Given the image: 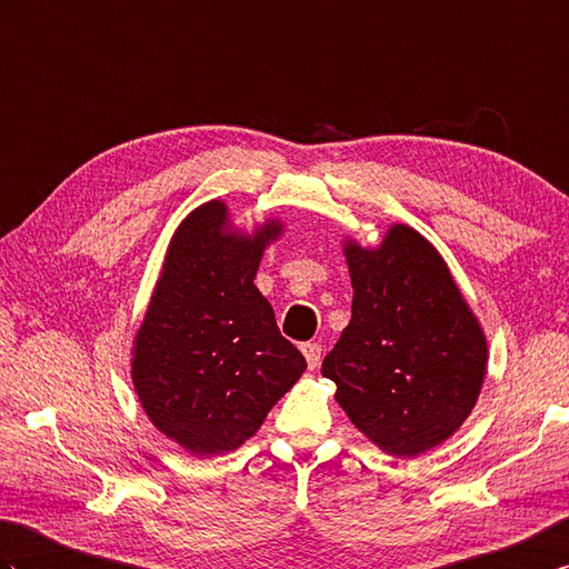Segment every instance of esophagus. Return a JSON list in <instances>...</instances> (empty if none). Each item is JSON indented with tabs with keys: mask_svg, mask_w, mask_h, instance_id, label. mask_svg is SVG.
<instances>
[{
	"mask_svg": "<svg viewBox=\"0 0 569 569\" xmlns=\"http://www.w3.org/2000/svg\"><path fill=\"white\" fill-rule=\"evenodd\" d=\"M300 351L306 353V361L310 368H317L320 366V356H322V347L317 345V341H306V345L300 347Z\"/></svg>",
	"mask_w": 569,
	"mask_h": 569,
	"instance_id": "1",
	"label": "esophagus"
}]
</instances>
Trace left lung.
I'll return each instance as SVG.
<instances>
[{
    "mask_svg": "<svg viewBox=\"0 0 569 569\" xmlns=\"http://www.w3.org/2000/svg\"><path fill=\"white\" fill-rule=\"evenodd\" d=\"M351 322L322 376L353 427L378 448L415 458L451 439L472 412L487 339L446 261L409 224L373 249L345 242Z\"/></svg>",
    "mask_w": 569,
    "mask_h": 569,
    "instance_id": "left-lung-1",
    "label": "left lung"
}]
</instances>
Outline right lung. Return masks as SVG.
Returning <instances> with one entry per match:
<instances>
[{
  "mask_svg": "<svg viewBox=\"0 0 569 569\" xmlns=\"http://www.w3.org/2000/svg\"><path fill=\"white\" fill-rule=\"evenodd\" d=\"M281 232L279 220L230 232L228 206L208 201L169 242L130 373L144 415L193 456L240 448L308 368L254 286Z\"/></svg>",
  "mask_w": 569,
  "mask_h": 569,
  "instance_id": "1",
  "label": "right lung"
}]
</instances>
